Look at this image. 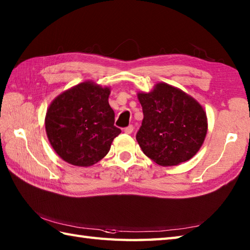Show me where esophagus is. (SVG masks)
Segmentation results:
<instances>
[{
    "label": "esophagus",
    "instance_id": "obj_1",
    "mask_svg": "<svg viewBox=\"0 0 250 250\" xmlns=\"http://www.w3.org/2000/svg\"><path fill=\"white\" fill-rule=\"evenodd\" d=\"M133 130H134V126L130 125L126 126V128H125L124 131H125V133H126V134H131L132 132H133Z\"/></svg>",
    "mask_w": 250,
    "mask_h": 250
}]
</instances>
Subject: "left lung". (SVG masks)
Wrapping results in <instances>:
<instances>
[{
  "instance_id": "obj_1",
  "label": "left lung",
  "mask_w": 250,
  "mask_h": 250,
  "mask_svg": "<svg viewBox=\"0 0 250 250\" xmlns=\"http://www.w3.org/2000/svg\"><path fill=\"white\" fill-rule=\"evenodd\" d=\"M137 97L144 119L136 141L148 158L169 167L189 160L199 151L206 136L207 118L194 99L163 83Z\"/></svg>"
}]
</instances>
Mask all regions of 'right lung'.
Wrapping results in <instances>:
<instances>
[{"label": "right lung", "instance_id": "add662e5", "mask_svg": "<svg viewBox=\"0 0 250 250\" xmlns=\"http://www.w3.org/2000/svg\"><path fill=\"white\" fill-rule=\"evenodd\" d=\"M109 89L86 82L56 98L45 128L55 151L73 166L90 167L103 159L121 130L114 125Z\"/></svg>", "mask_w": 250, "mask_h": 250}]
</instances>
